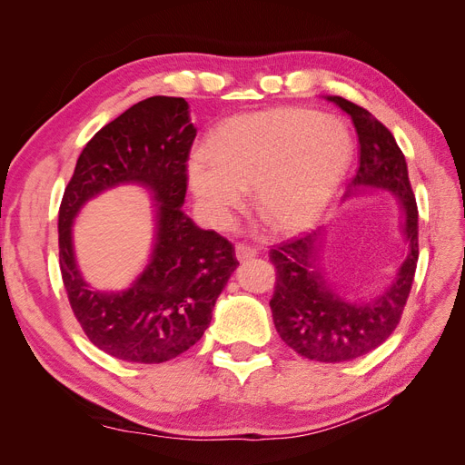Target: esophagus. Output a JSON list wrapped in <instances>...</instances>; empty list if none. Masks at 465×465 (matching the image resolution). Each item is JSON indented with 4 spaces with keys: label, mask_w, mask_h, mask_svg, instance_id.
I'll return each instance as SVG.
<instances>
[{
    "label": "esophagus",
    "mask_w": 465,
    "mask_h": 465,
    "mask_svg": "<svg viewBox=\"0 0 465 465\" xmlns=\"http://www.w3.org/2000/svg\"><path fill=\"white\" fill-rule=\"evenodd\" d=\"M234 254H236V260H238V262H246V260L256 256V250L246 246V244H236V246H234Z\"/></svg>",
    "instance_id": "1"
}]
</instances>
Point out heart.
<instances>
[{"label": "heart", "mask_w": 465, "mask_h": 465, "mask_svg": "<svg viewBox=\"0 0 465 465\" xmlns=\"http://www.w3.org/2000/svg\"><path fill=\"white\" fill-rule=\"evenodd\" d=\"M353 157V135L335 116L272 108L224 120L188 161V184L205 219L227 229L250 190L275 232L306 231L323 215Z\"/></svg>", "instance_id": "1"}]
</instances>
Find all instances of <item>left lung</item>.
I'll return each instance as SVG.
<instances>
[{"label":"left lung","mask_w":465,"mask_h":465,"mask_svg":"<svg viewBox=\"0 0 465 465\" xmlns=\"http://www.w3.org/2000/svg\"><path fill=\"white\" fill-rule=\"evenodd\" d=\"M353 120L359 135V171L345 202L367 192H386L403 211L400 234L407 254L390 283L372 299H349L328 277L323 229L272 250L277 270L270 301L275 330L292 351L320 362H343L371 353L396 330L413 285L419 258L417 203L407 163L384 124L343 96H326Z\"/></svg>","instance_id":"8db88e82"}]
</instances>
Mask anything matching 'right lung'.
Returning <instances> with one entry per match:
<instances>
[{
  "label": "right lung",
  "instance_id": "add662e5",
  "mask_svg": "<svg viewBox=\"0 0 465 465\" xmlns=\"http://www.w3.org/2000/svg\"><path fill=\"white\" fill-rule=\"evenodd\" d=\"M195 132L184 98H145L94 134L64 192L58 231L67 299L91 343L120 361L164 362L198 343L238 265L227 238L200 229L182 211ZM120 185L150 192L153 244L128 288L101 292L78 270L73 224L91 199Z\"/></svg>",
  "mask_w": 465,
  "mask_h": 465
}]
</instances>
